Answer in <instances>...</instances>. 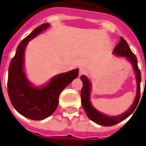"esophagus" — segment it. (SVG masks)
Returning <instances> with one entry per match:
<instances>
[{
	"instance_id": "34e87169",
	"label": "esophagus",
	"mask_w": 146,
	"mask_h": 146,
	"mask_svg": "<svg viewBox=\"0 0 146 146\" xmlns=\"http://www.w3.org/2000/svg\"><path fill=\"white\" fill-rule=\"evenodd\" d=\"M86 73H87V71H86V69L82 68V67L80 68V71H79V75H80V76L84 75V74H86Z\"/></svg>"
}]
</instances>
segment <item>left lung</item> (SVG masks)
<instances>
[{
    "instance_id": "1",
    "label": "left lung",
    "mask_w": 146,
    "mask_h": 146,
    "mask_svg": "<svg viewBox=\"0 0 146 146\" xmlns=\"http://www.w3.org/2000/svg\"><path fill=\"white\" fill-rule=\"evenodd\" d=\"M113 53L117 56L126 57L133 65V70L135 71L136 76V82H137V89H136V96L134 99L133 104L127 110L125 113H121L118 116L105 115L97 111L92 104L90 102V93H91V84L89 79L86 76H81L80 79L82 81V88L81 90V103L85 112L88 116V117L93 122L98 124L105 126V127H111L121 122L125 119H127L135 110L138 105L140 98V82H141V73L138 67V62L136 59V55L132 52L129 48V45L122 37H120V42L113 49Z\"/></svg>"
}]
</instances>
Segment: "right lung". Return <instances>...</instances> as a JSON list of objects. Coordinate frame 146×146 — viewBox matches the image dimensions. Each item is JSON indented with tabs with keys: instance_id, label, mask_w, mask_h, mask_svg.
Here are the masks:
<instances>
[{
	"instance_id": "obj_1",
	"label": "right lung",
	"mask_w": 146,
	"mask_h": 146,
	"mask_svg": "<svg viewBox=\"0 0 146 146\" xmlns=\"http://www.w3.org/2000/svg\"><path fill=\"white\" fill-rule=\"evenodd\" d=\"M49 23L38 26L17 47L8 70V96L14 108L31 120L48 117L57 108L61 92L79 75V69L55 76L44 86L31 84L24 72V54L28 42L47 29Z\"/></svg>"
}]
</instances>
